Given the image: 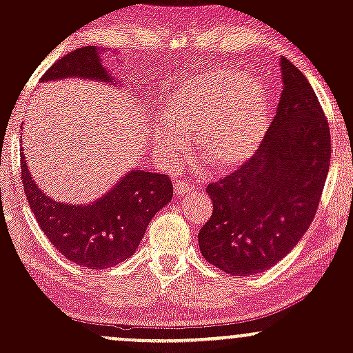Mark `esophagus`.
<instances>
[{
    "mask_svg": "<svg viewBox=\"0 0 353 353\" xmlns=\"http://www.w3.org/2000/svg\"><path fill=\"white\" fill-rule=\"evenodd\" d=\"M194 189H196V185H194L192 182L174 181V192H176L179 197L181 196H185V194L194 192Z\"/></svg>",
    "mask_w": 353,
    "mask_h": 353,
    "instance_id": "esophagus-1",
    "label": "esophagus"
}]
</instances>
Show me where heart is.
I'll return each mask as SVG.
<instances>
[{
  "label": "heart",
  "mask_w": 353,
  "mask_h": 353,
  "mask_svg": "<svg viewBox=\"0 0 353 353\" xmlns=\"http://www.w3.org/2000/svg\"><path fill=\"white\" fill-rule=\"evenodd\" d=\"M156 121L152 143L165 163L179 159L197 136V152L217 171H234L252 159L267 131L264 88L230 68H210L179 84Z\"/></svg>",
  "instance_id": "heart-1"
}]
</instances>
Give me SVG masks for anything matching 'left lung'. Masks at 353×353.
Here are the masks:
<instances>
[{
	"label": "left lung",
	"mask_w": 353,
	"mask_h": 353,
	"mask_svg": "<svg viewBox=\"0 0 353 353\" xmlns=\"http://www.w3.org/2000/svg\"><path fill=\"white\" fill-rule=\"evenodd\" d=\"M281 71V101L259 151L205 189L214 210L199 230V249L230 275L264 272L297 245L329 174L330 131L317 96L283 56Z\"/></svg>",
	"instance_id": "obj_1"
}]
</instances>
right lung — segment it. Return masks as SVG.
I'll return each instance as SVG.
<instances>
[{
	"mask_svg": "<svg viewBox=\"0 0 353 353\" xmlns=\"http://www.w3.org/2000/svg\"><path fill=\"white\" fill-rule=\"evenodd\" d=\"M64 78L119 86L96 46L68 52L46 71L41 83ZM24 159L21 152L23 189L39 228L58 252L88 269H109L131 257L151 219L172 199V182L165 174L132 169L98 201L66 204L38 188Z\"/></svg>",
	"mask_w": 353,
	"mask_h": 353,
	"instance_id": "obj_1",
	"label": "right lung"
}]
</instances>
